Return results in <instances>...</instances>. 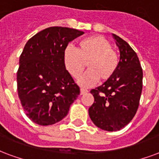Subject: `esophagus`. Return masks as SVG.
Segmentation results:
<instances>
[{
  "mask_svg": "<svg viewBox=\"0 0 159 159\" xmlns=\"http://www.w3.org/2000/svg\"><path fill=\"white\" fill-rule=\"evenodd\" d=\"M88 92V91L84 88H81L80 89V95H84V94H86Z\"/></svg>",
  "mask_w": 159,
  "mask_h": 159,
  "instance_id": "1",
  "label": "esophagus"
}]
</instances>
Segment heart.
I'll return each instance as SVG.
<instances>
[{"label": "heart", "mask_w": 159, "mask_h": 159, "mask_svg": "<svg viewBox=\"0 0 159 159\" xmlns=\"http://www.w3.org/2000/svg\"><path fill=\"white\" fill-rule=\"evenodd\" d=\"M63 61L66 69L74 78H78L83 73L87 63L89 70L79 80L84 86L92 85L99 79L108 80L119 67L116 49L107 39L98 34L82 39L77 49L70 46L66 47Z\"/></svg>", "instance_id": "1"}]
</instances>
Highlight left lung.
<instances>
[{
	"instance_id": "1",
	"label": "left lung",
	"mask_w": 159,
	"mask_h": 159,
	"mask_svg": "<svg viewBox=\"0 0 159 159\" xmlns=\"http://www.w3.org/2000/svg\"><path fill=\"white\" fill-rule=\"evenodd\" d=\"M120 52L119 67L108 80L91 93L93 104L89 115L98 128L116 131L130 122L138 109L143 72L137 54L131 46L117 34H113Z\"/></svg>"
}]
</instances>
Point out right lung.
<instances>
[{
    "instance_id": "1",
    "label": "right lung",
    "mask_w": 159,
    "mask_h": 159,
    "mask_svg": "<svg viewBox=\"0 0 159 159\" xmlns=\"http://www.w3.org/2000/svg\"><path fill=\"white\" fill-rule=\"evenodd\" d=\"M84 34L67 27H50L28 40L19 59L17 87L30 119L40 125L61 121L80 95L79 85L66 69L63 52Z\"/></svg>"
}]
</instances>
